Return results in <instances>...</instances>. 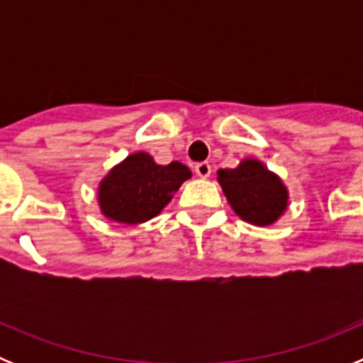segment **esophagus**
<instances>
[{
	"mask_svg": "<svg viewBox=\"0 0 363 363\" xmlns=\"http://www.w3.org/2000/svg\"><path fill=\"white\" fill-rule=\"evenodd\" d=\"M194 172H196L200 178H209L211 176V165L207 162H201L194 165Z\"/></svg>",
	"mask_w": 363,
	"mask_h": 363,
	"instance_id": "1",
	"label": "esophagus"
}]
</instances>
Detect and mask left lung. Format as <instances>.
<instances>
[{"mask_svg": "<svg viewBox=\"0 0 363 363\" xmlns=\"http://www.w3.org/2000/svg\"><path fill=\"white\" fill-rule=\"evenodd\" d=\"M218 182L234 213L252 225H271L289 205L281 179L258 160L247 158L236 169H220Z\"/></svg>", "mask_w": 363, "mask_h": 363, "instance_id": "left-lung-1", "label": "left lung"}]
</instances>
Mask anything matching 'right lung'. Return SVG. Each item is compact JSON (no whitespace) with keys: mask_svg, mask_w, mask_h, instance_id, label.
Returning a JSON list of instances; mask_svg holds the SVG:
<instances>
[{"mask_svg":"<svg viewBox=\"0 0 363 363\" xmlns=\"http://www.w3.org/2000/svg\"><path fill=\"white\" fill-rule=\"evenodd\" d=\"M191 171L184 163L158 165L147 152H134L111 169L98 189L99 209L118 223H143L158 216Z\"/></svg>","mask_w":363,"mask_h":363,"instance_id":"add662e5","label":"right lung"}]
</instances>
